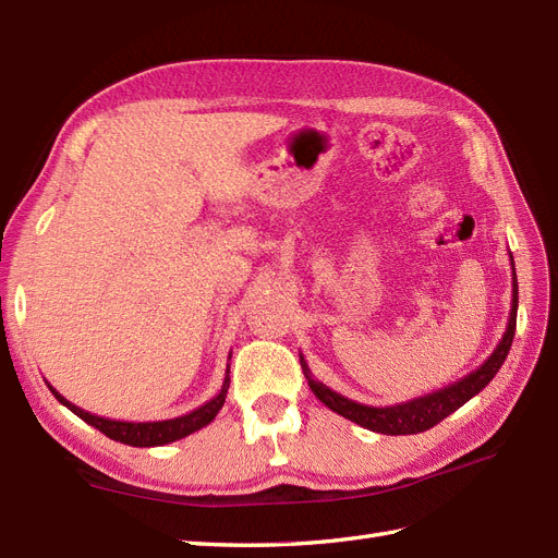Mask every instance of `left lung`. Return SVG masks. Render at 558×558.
Listing matches in <instances>:
<instances>
[{
	"label": "left lung",
	"mask_w": 558,
	"mask_h": 558,
	"mask_svg": "<svg viewBox=\"0 0 558 558\" xmlns=\"http://www.w3.org/2000/svg\"><path fill=\"white\" fill-rule=\"evenodd\" d=\"M510 260H512V307H510L508 328H505L500 342L496 344L492 356H488L477 369H472L470 375L440 388V391H433V393H426V396L408 400V402L386 404V408H373V404L349 400L342 393L332 391V388L326 386L324 381H318L312 375L305 356L300 353L302 373H305L314 396L324 402L328 410L353 421V424H359L373 433H381V435H414V433H424V430L440 424L442 418H447L449 414L463 408L470 398H475L482 388L496 377L500 365L505 363V359H508L512 340H514V330H517V307H519V286H517V272H514V258L510 256Z\"/></svg>",
	"instance_id": "obj_1"
}]
</instances>
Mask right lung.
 Returning a JSON list of instances; mask_svg holds the SVG:
<instances>
[{
    "instance_id": "1",
    "label": "right lung",
    "mask_w": 558,
    "mask_h": 558,
    "mask_svg": "<svg viewBox=\"0 0 558 558\" xmlns=\"http://www.w3.org/2000/svg\"><path fill=\"white\" fill-rule=\"evenodd\" d=\"M232 356V353H230ZM228 356V361H230ZM48 384V381H46ZM50 393H53L66 410H72L78 418L86 421V424L95 426L99 433H105L107 437L116 442H123L130 447H162V445H170L181 440V437L191 435L199 428H205L207 424L216 418V414L221 412L226 396H228V388H230V363L226 367V379L221 391H218L211 400H207L205 404H199L197 410L183 414V416H174V418H165V421H116V418H107V416H97L90 414L86 410L76 408L74 402L66 400L64 396H60L53 386L48 384Z\"/></svg>"
}]
</instances>
